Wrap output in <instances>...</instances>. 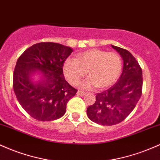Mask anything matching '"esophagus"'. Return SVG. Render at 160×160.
I'll list each match as a JSON object with an SVG mask.
<instances>
[{"label": "esophagus", "instance_id": "34e87169", "mask_svg": "<svg viewBox=\"0 0 160 160\" xmlns=\"http://www.w3.org/2000/svg\"><path fill=\"white\" fill-rule=\"evenodd\" d=\"M85 94V93L82 91H78V92H77V95H78V96L82 97V96H84Z\"/></svg>", "mask_w": 160, "mask_h": 160}]
</instances>
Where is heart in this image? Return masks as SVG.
Returning <instances> with one entry per match:
<instances>
[{
    "instance_id": "b5f03b06",
    "label": "heart",
    "mask_w": 160,
    "mask_h": 160,
    "mask_svg": "<svg viewBox=\"0 0 160 160\" xmlns=\"http://www.w3.org/2000/svg\"><path fill=\"white\" fill-rule=\"evenodd\" d=\"M63 73L71 85L76 86L86 75L88 78L82 84L85 88L95 87L104 89L113 85L122 69V60L116 53L100 49H91L78 53L76 59L64 62Z\"/></svg>"
}]
</instances>
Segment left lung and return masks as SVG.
Listing matches in <instances>:
<instances>
[{
	"instance_id": "left-lung-1",
	"label": "left lung",
	"mask_w": 160,
	"mask_h": 160,
	"mask_svg": "<svg viewBox=\"0 0 160 160\" xmlns=\"http://www.w3.org/2000/svg\"><path fill=\"white\" fill-rule=\"evenodd\" d=\"M112 48L122 57V73L112 87L97 94L95 103L87 109L88 117L102 125H116L125 120L142 94V69L137 60L127 50Z\"/></svg>"
}]
</instances>
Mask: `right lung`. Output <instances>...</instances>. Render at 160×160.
<instances>
[{
    "label": "right lung",
    "mask_w": 160,
    "mask_h": 160,
    "mask_svg": "<svg viewBox=\"0 0 160 160\" xmlns=\"http://www.w3.org/2000/svg\"><path fill=\"white\" fill-rule=\"evenodd\" d=\"M72 49L53 42H41L26 49L18 58L12 76L17 100L29 116L38 121H53L66 112V104L76 94L62 72V65ZM40 71L38 83L31 75Z\"/></svg>",
    "instance_id": "1"
}]
</instances>
